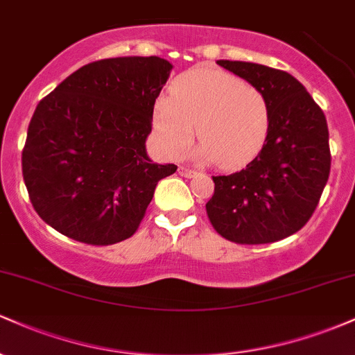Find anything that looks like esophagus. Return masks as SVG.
<instances>
[{
    "instance_id": "obj_1",
    "label": "esophagus",
    "mask_w": 355,
    "mask_h": 355,
    "mask_svg": "<svg viewBox=\"0 0 355 355\" xmlns=\"http://www.w3.org/2000/svg\"><path fill=\"white\" fill-rule=\"evenodd\" d=\"M178 173H180L182 177H187V178L197 177V175H198L197 170H193V168H189V166H183V165L178 166Z\"/></svg>"
}]
</instances>
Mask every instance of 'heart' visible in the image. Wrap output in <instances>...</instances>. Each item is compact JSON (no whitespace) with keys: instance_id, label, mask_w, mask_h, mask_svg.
I'll return each instance as SVG.
<instances>
[{"instance_id":"obj_1","label":"heart","mask_w":355,"mask_h":355,"mask_svg":"<svg viewBox=\"0 0 355 355\" xmlns=\"http://www.w3.org/2000/svg\"><path fill=\"white\" fill-rule=\"evenodd\" d=\"M198 125L197 157L222 168L245 166L262 150L270 130V107L259 88L232 73L193 68L178 76L172 95L153 107V126L165 153L189 146Z\"/></svg>"}]
</instances>
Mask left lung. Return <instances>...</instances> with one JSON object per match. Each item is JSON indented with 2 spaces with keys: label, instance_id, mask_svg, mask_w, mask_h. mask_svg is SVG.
<instances>
[{
  "label": "left lung",
  "instance_id": "1",
  "mask_svg": "<svg viewBox=\"0 0 355 355\" xmlns=\"http://www.w3.org/2000/svg\"><path fill=\"white\" fill-rule=\"evenodd\" d=\"M223 67L266 95L270 130L245 168L211 177L205 209L217 234L240 245L282 240L312 217L331 173L325 115L299 80L287 71L245 61Z\"/></svg>",
  "mask_w": 355,
  "mask_h": 355
}]
</instances>
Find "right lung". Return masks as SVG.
<instances>
[{"instance_id": "obj_1", "label": "right lung", "mask_w": 355, "mask_h": 355, "mask_svg": "<svg viewBox=\"0 0 355 355\" xmlns=\"http://www.w3.org/2000/svg\"><path fill=\"white\" fill-rule=\"evenodd\" d=\"M172 64L123 56L85 64L36 107L21 153L24 185L48 225L88 245H113L140 227L158 180L145 140Z\"/></svg>"}]
</instances>
